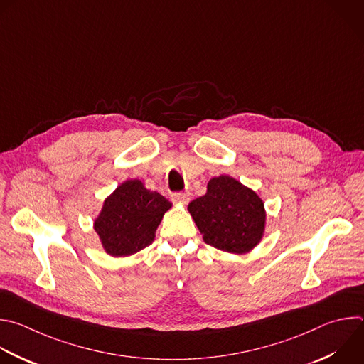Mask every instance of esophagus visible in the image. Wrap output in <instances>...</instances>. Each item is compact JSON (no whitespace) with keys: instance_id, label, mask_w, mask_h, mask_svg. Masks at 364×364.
<instances>
[{"instance_id":"esophagus-1","label":"esophagus","mask_w":364,"mask_h":364,"mask_svg":"<svg viewBox=\"0 0 364 364\" xmlns=\"http://www.w3.org/2000/svg\"><path fill=\"white\" fill-rule=\"evenodd\" d=\"M171 200L174 203H180V204H188L190 201V193L188 191H183V193H176L171 196Z\"/></svg>"}]
</instances>
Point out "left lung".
Instances as JSON below:
<instances>
[{"label":"left lung","instance_id":"obj_1","mask_svg":"<svg viewBox=\"0 0 364 364\" xmlns=\"http://www.w3.org/2000/svg\"><path fill=\"white\" fill-rule=\"evenodd\" d=\"M188 211L205 243L227 253H249L264 234L263 200L230 176L211 178L207 193L193 200Z\"/></svg>","mask_w":364,"mask_h":364}]
</instances>
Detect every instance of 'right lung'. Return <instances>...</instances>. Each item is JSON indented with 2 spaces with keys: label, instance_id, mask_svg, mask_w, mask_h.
Instances as JSON below:
<instances>
[{
  "label": "right lung",
  "instance_id": "add662e5",
  "mask_svg": "<svg viewBox=\"0 0 364 364\" xmlns=\"http://www.w3.org/2000/svg\"><path fill=\"white\" fill-rule=\"evenodd\" d=\"M171 203L140 180L119 184L94 221L102 249L112 257L132 256L153 243L156 230Z\"/></svg>",
  "mask_w": 364,
  "mask_h": 364
}]
</instances>
